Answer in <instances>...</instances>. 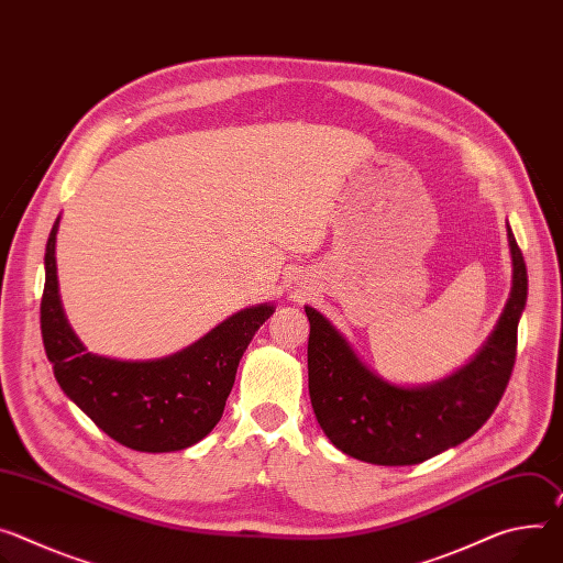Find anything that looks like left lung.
<instances>
[{
  "label": "left lung",
  "mask_w": 563,
  "mask_h": 563,
  "mask_svg": "<svg viewBox=\"0 0 563 563\" xmlns=\"http://www.w3.org/2000/svg\"><path fill=\"white\" fill-rule=\"evenodd\" d=\"M515 287L505 312L476 360L444 382L397 388L373 375L345 339L314 308L308 373L317 420L343 453L373 465H418L465 442L494 413L517 362V330L528 298L523 253L507 227Z\"/></svg>",
  "instance_id": "8db88e82"
}]
</instances>
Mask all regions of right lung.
<instances>
[{
    "label": "right lung",
    "instance_id": "obj_1",
    "mask_svg": "<svg viewBox=\"0 0 563 563\" xmlns=\"http://www.w3.org/2000/svg\"><path fill=\"white\" fill-rule=\"evenodd\" d=\"M58 222L44 253L40 328L60 388L100 431L128 449L164 453L199 442L220 422L242 354L274 308L238 312L195 345L157 362H119L85 352L58 296Z\"/></svg>",
    "mask_w": 563,
    "mask_h": 563
}]
</instances>
